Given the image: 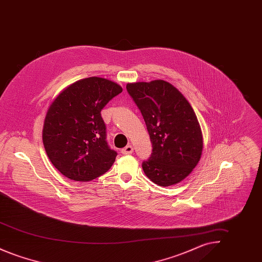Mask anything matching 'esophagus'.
<instances>
[{
	"instance_id": "esophagus-1",
	"label": "esophagus",
	"mask_w": 262,
	"mask_h": 262,
	"mask_svg": "<svg viewBox=\"0 0 262 262\" xmlns=\"http://www.w3.org/2000/svg\"><path fill=\"white\" fill-rule=\"evenodd\" d=\"M134 152V147L132 145H126L125 148L122 149V153L125 154V155H128V154H132Z\"/></svg>"
}]
</instances>
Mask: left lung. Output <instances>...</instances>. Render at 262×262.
<instances>
[{
  "label": "left lung",
  "instance_id": "obj_1",
  "mask_svg": "<svg viewBox=\"0 0 262 262\" xmlns=\"http://www.w3.org/2000/svg\"><path fill=\"white\" fill-rule=\"evenodd\" d=\"M126 90L144 119L152 153L142 169L160 187L176 185L200 160L203 140L196 115L185 96L165 80L127 83Z\"/></svg>",
  "mask_w": 262,
  "mask_h": 262
}]
</instances>
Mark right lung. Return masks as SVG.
Instances as JSON below:
<instances>
[{
    "instance_id": "1",
    "label": "right lung",
    "mask_w": 262,
    "mask_h": 262,
    "mask_svg": "<svg viewBox=\"0 0 262 262\" xmlns=\"http://www.w3.org/2000/svg\"><path fill=\"white\" fill-rule=\"evenodd\" d=\"M123 88L91 76L63 89L47 111L42 138L46 153L63 176L88 182L105 174L117 152L108 146L101 111Z\"/></svg>"
}]
</instances>
